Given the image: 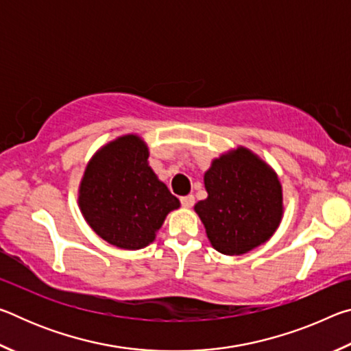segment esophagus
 <instances>
[{
    "instance_id": "1",
    "label": "esophagus",
    "mask_w": 351,
    "mask_h": 351,
    "mask_svg": "<svg viewBox=\"0 0 351 351\" xmlns=\"http://www.w3.org/2000/svg\"><path fill=\"white\" fill-rule=\"evenodd\" d=\"M181 204L189 209V207H192L195 204V197H193V195H187V197H182Z\"/></svg>"
}]
</instances>
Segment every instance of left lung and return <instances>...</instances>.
Wrapping results in <instances>:
<instances>
[{"mask_svg": "<svg viewBox=\"0 0 351 351\" xmlns=\"http://www.w3.org/2000/svg\"><path fill=\"white\" fill-rule=\"evenodd\" d=\"M209 197L195 210L217 251L246 254L276 232L282 218V186L268 165L246 148L223 154L206 171Z\"/></svg>", "mask_w": 351, "mask_h": 351, "instance_id": "8db88e82", "label": "left lung"}]
</instances>
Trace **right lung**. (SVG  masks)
<instances>
[{"label": "right lung", "mask_w": 351, "mask_h": 351, "mask_svg": "<svg viewBox=\"0 0 351 351\" xmlns=\"http://www.w3.org/2000/svg\"><path fill=\"white\" fill-rule=\"evenodd\" d=\"M148 150L138 136L119 138L88 164L79 204L94 232L121 249H141L154 240L167 213L180 207L148 167Z\"/></svg>", "instance_id": "right-lung-1"}]
</instances>
